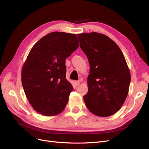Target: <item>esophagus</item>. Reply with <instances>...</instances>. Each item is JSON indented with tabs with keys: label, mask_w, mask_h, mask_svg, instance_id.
I'll return each mask as SVG.
<instances>
[{
	"label": "esophagus",
	"mask_w": 149,
	"mask_h": 149,
	"mask_svg": "<svg viewBox=\"0 0 149 149\" xmlns=\"http://www.w3.org/2000/svg\"><path fill=\"white\" fill-rule=\"evenodd\" d=\"M74 84H75V86H79V84H80V82L79 81H75L74 82Z\"/></svg>",
	"instance_id": "34e87169"
}]
</instances>
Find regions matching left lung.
I'll return each instance as SVG.
<instances>
[{
  "label": "left lung",
  "instance_id": "8db88e82",
  "mask_svg": "<svg viewBox=\"0 0 149 149\" xmlns=\"http://www.w3.org/2000/svg\"><path fill=\"white\" fill-rule=\"evenodd\" d=\"M77 35L90 66L85 104L94 115L110 116L120 109L128 94L130 73L125 57L118 45L105 35Z\"/></svg>",
  "mask_w": 149,
  "mask_h": 149
}]
</instances>
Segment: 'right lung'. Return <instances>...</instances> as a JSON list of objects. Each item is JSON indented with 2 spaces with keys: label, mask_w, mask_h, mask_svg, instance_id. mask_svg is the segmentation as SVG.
I'll return each mask as SVG.
<instances>
[{
  "label": "right lung",
  "mask_w": 149,
  "mask_h": 149,
  "mask_svg": "<svg viewBox=\"0 0 149 149\" xmlns=\"http://www.w3.org/2000/svg\"><path fill=\"white\" fill-rule=\"evenodd\" d=\"M79 47L77 36L55 31L36 43L22 70V83L35 111L46 116L64 110L71 84L66 79V58Z\"/></svg>",
  "instance_id": "add662e5"
}]
</instances>
